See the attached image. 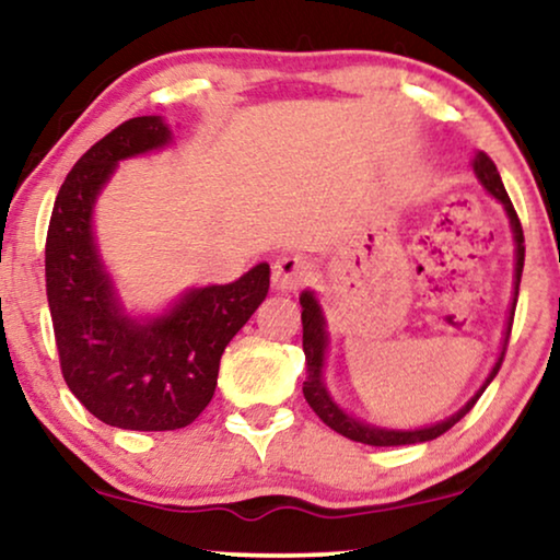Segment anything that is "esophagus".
<instances>
[{"label":"esophagus","mask_w":560,"mask_h":560,"mask_svg":"<svg viewBox=\"0 0 560 560\" xmlns=\"http://www.w3.org/2000/svg\"><path fill=\"white\" fill-rule=\"evenodd\" d=\"M313 265L301 255H285L275 259L272 265V285L282 293H295L305 280L311 278Z\"/></svg>","instance_id":"1"}]
</instances>
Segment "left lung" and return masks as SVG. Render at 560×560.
Instances as JSON below:
<instances>
[{
  "mask_svg": "<svg viewBox=\"0 0 560 560\" xmlns=\"http://www.w3.org/2000/svg\"><path fill=\"white\" fill-rule=\"evenodd\" d=\"M474 173L485 190L497 201L502 203L504 213L510 219V229H512V240H515V288H512V303H510V316H508V326H504L502 334V349L500 357L492 366V372L487 374V380L481 382V387L471 395V400H466L454 416H448L446 420H439V423L425 425V428H412V431H397V428H380L372 423H364L341 408L339 402L334 400L331 393H328L326 382H324V364H326V351H328V331H326V316L324 308H320L318 298L313 290H303L301 293V320H303V351H305V382H303V395L313 412L324 420V423L331 428V431L347 435L351 441L366 443V446H408V443H425L439 439L454 428L458 420H462L466 412L474 408V402L479 400L481 393H485L489 382L497 377L500 372L504 351H508V341H510V331H512V316H515V305H517V293H520V278H523V265H525V236H523V226H520V219L515 209H512V201L508 196V190L502 186L500 173H497V165L489 160L485 152H477L471 160Z\"/></svg>",
  "mask_w": 560,
  "mask_h": 560,
  "instance_id": "8db88e82",
  "label": "left lung"
}]
</instances>
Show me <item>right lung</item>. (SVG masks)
<instances>
[{"instance_id":"right-lung-1","label":"right lung","mask_w":560,"mask_h":560,"mask_svg":"<svg viewBox=\"0 0 560 560\" xmlns=\"http://www.w3.org/2000/svg\"><path fill=\"white\" fill-rule=\"evenodd\" d=\"M173 142L163 117H135L98 140L58 190L45 242V288L66 385L102 423L175 431L201 416L226 343L270 290L259 262L226 285L188 288L155 316H132L94 232V206L121 160Z\"/></svg>"}]
</instances>
